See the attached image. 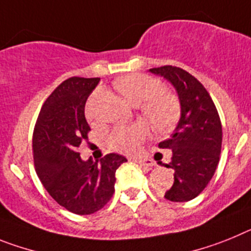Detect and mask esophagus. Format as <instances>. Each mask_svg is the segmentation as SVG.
<instances>
[{"instance_id":"esophagus-1","label":"esophagus","mask_w":251,"mask_h":251,"mask_svg":"<svg viewBox=\"0 0 251 251\" xmlns=\"http://www.w3.org/2000/svg\"><path fill=\"white\" fill-rule=\"evenodd\" d=\"M135 162L140 164L141 167H147V168H151L154 165V162H152L151 159H148V158H138L135 159Z\"/></svg>"}]
</instances>
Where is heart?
I'll list each match as a JSON object with an SVG mask.
<instances>
[{
	"instance_id": "1",
	"label": "heart",
	"mask_w": 251,
	"mask_h": 251,
	"mask_svg": "<svg viewBox=\"0 0 251 251\" xmlns=\"http://www.w3.org/2000/svg\"><path fill=\"white\" fill-rule=\"evenodd\" d=\"M115 87L128 103L139 106L143 116L154 130L164 132L176 124L179 116V102L173 93L164 91L162 82L147 74L132 73L115 80ZM149 135V126L136 123L120 126L110 134L108 143L112 149L132 154Z\"/></svg>"
}]
</instances>
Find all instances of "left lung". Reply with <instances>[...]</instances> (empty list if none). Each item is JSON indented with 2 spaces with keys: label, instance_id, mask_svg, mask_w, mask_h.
I'll return each mask as SVG.
<instances>
[{
  "label": "left lung",
  "instance_id": "left-lung-1",
  "mask_svg": "<svg viewBox=\"0 0 251 251\" xmlns=\"http://www.w3.org/2000/svg\"><path fill=\"white\" fill-rule=\"evenodd\" d=\"M174 87L180 117L173 134L159 144L172 150L174 183L164 197L172 202H187L197 197L213 177L220 160L222 126L212 99L193 75L183 69L164 65L149 69Z\"/></svg>",
  "mask_w": 251,
  "mask_h": 251
}]
</instances>
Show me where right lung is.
<instances>
[{
    "mask_svg": "<svg viewBox=\"0 0 251 251\" xmlns=\"http://www.w3.org/2000/svg\"><path fill=\"white\" fill-rule=\"evenodd\" d=\"M101 78L72 77L56 87L39 113L32 136L38 177L60 206L77 215L101 210L115 191L117 168L127 162L120 154L83 160L77 148L91 130L86 101Z\"/></svg>",
    "mask_w": 251,
    "mask_h": 251,
    "instance_id": "add662e5",
    "label": "right lung"
}]
</instances>
